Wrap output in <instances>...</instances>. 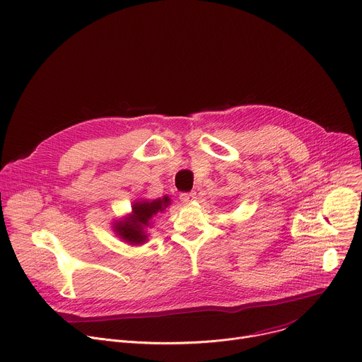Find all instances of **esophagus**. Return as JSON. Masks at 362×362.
Masks as SVG:
<instances>
[{
	"mask_svg": "<svg viewBox=\"0 0 362 362\" xmlns=\"http://www.w3.org/2000/svg\"><path fill=\"white\" fill-rule=\"evenodd\" d=\"M180 200L183 202V203H192L193 200H196V193L194 192H190V193H182L180 194Z\"/></svg>",
	"mask_w": 362,
	"mask_h": 362,
	"instance_id": "1",
	"label": "esophagus"
}]
</instances>
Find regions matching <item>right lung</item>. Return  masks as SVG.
<instances>
[{
	"mask_svg": "<svg viewBox=\"0 0 362 362\" xmlns=\"http://www.w3.org/2000/svg\"><path fill=\"white\" fill-rule=\"evenodd\" d=\"M170 203L172 200L168 194L153 200H134L132 204V212L129 215L123 216L122 219L113 221V232L119 239L132 246L146 243L148 239L147 229L151 228L153 218L163 214L169 208Z\"/></svg>",
	"mask_w": 362,
	"mask_h": 362,
	"instance_id": "1",
	"label": "right lung"
}]
</instances>
